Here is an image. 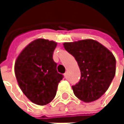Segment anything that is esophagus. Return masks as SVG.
I'll use <instances>...</instances> for the list:
<instances>
[{
    "label": "esophagus",
    "mask_w": 124,
    "mask_h": 124,
    "mask_svg": "<svg viewBox=\"0 0 124 124\" xmlns=\"http://www.w3.org/2000/svg\"><path fill=\"white\" fill-rule=\"evenodd\" d=\"M64 76L65 77V78H67V72L64 74Z\"/></svg>",
    "instance_id": "obj_1"
}]
</instances>
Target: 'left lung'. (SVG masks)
I'll list each match as a JSON object with an SVG mask.
<instances>
[{
  "instance_id": "8db88e82",
  "label": "left lung",
  "mask_w": 124,
  "mask_h": 124,
  "mask_svg": "<svg viewBox=\"0 0 124 124\" xmlns=\"http://www.w3.org/2000/svg\"><path fill=\"white\" fill-rule=\"evenodd\" d=\"M64 47L75 57L81 72L80 81L72 86L75 96L87 103L100 98L109 87L116 74L113 54L93 39L66 42Z\"/></svg>"
}]
</instances>
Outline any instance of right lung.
<instances>
[{"mask_svg": "<svg viewBox=\"0 0 124 124\" xmlns=\"http://www.w3.org/2000/svg\"><path fill=\"white\" fill-rule=\"evenodd\" d=\"M57 43L44 39L31 42L15 63V74L24 95L34 103L44 106L56 95L63 75L58 73L53 60Z\"/></svg>", "mask_w": 124, "mask_h": 124, "instance_id": "1", "label": "right lung"}]
</instances>
